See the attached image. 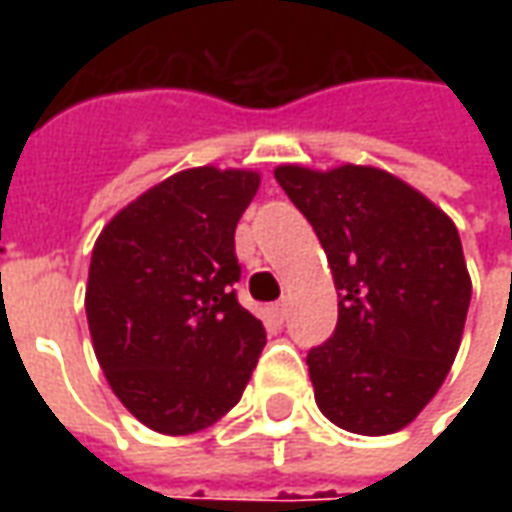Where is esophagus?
<instances>
[{"label": "esophagus", "instance_id": "1", "mask_svg": "<svg viewBox=\"0 0 512 512\" xmlns=\"http://www.w3.org/2000/svg\"><path fill=\"white\" fill-rule=\"evenodd\" d=\"M288 312H290V301L288 299H282L274 304V315H277L279 321H285L288 318Z\"/></svg>", "mask_w": 512, "mask_h": 512}]
</instances>
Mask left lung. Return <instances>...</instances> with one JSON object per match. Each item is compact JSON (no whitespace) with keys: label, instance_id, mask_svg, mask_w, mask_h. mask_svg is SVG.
Returning <instances> with one entry per match:
<instances>
[{"label":"left lung","instance_id":"obj_1","mask_svg":"<svg viewBox=\"0 0 512 512\" xmlns=\"http://www.w3.org/2000/svg\"><path fill=\"white\" fill-rule=\"evenodd\" d=\"M321 241L337 288V329L307 365L315 403L337 428H406L455 362L472 279L461 235L428 197L384 169L274 172Z\"/></svg>","mask_w":512,"mask_h":512}]
</instances>
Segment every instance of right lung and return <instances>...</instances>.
I'll return each mask as SVG.
<instances>
[{
    "label": "right lung",
    "mask_w": 512,
    "mask_h": 512,
    "mask_svg": "<svg viewBox=\"0 0 512 512\" xmlns=\"http://www.w3.org/2000/svg\"><path fill=\"white\" fill-rule=\"evenodd\" d=\"M257 172L197 167L126 205L98 235L84 310L120 403L167 436L208 428L241 400L266 329L235 296V224Z\"/></svg>",
    "instance_id": "right-lung-1"
}]
</instances>
